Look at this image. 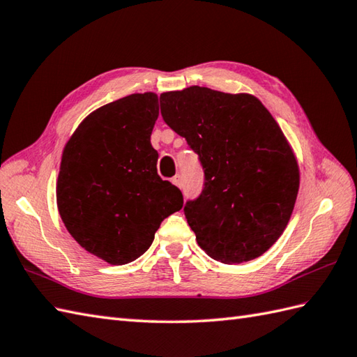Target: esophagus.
<instances>
[{
    "instance_id": "obj_1",
    "label": "esophagus",
    "mask_w": 357,
    "mask_h": 357,
    "mask_svg": "<svg viewBox=\"0 0 357 357\" xmlns=\"http://www.w3.org/2000/svg\"><path fill=\"white\" fill-rule=\"evenodd\" d=\"M172 182H173V184H175L176 187H181V185H182V179H181V176H179V175L173 176V178H172Z\"/></svg>"
}]
</instances>
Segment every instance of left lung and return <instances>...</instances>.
I'll list each match as a JSON object with an SVG mask.
<instances>
[{
  "instance_id": "8db88e82",
  "label": "left lung",
  "mask_w": 357,
  "mask_h": 357,
  "mask_svg": "<svg viewBox=\"0 0 357 357\" xmlns=\"http://www.w3.org/2000/svg\"><path fill=\"white\" fill-rule=\"evenodd\" d=\"M161 115L204 169V188L184 214L197 245L233 264L266 252L283 234L300 170L283 132L259 98L204 86L164 93Z\"/></svg>"
}]
</instances>
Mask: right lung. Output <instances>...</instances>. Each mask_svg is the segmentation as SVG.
Instances as JSON below:
<instances>
[{
    "instance_id": "obj_1",
    "label": "right lung",
    "mask_w": 357,
    "mask_h": 357,
    "mask_svg": "<svg viewBox=\"0 0 357 357\" xmlns=\"http://www.w3.org/2000/svg\"><path fill=\"white\" fill-rule=\"evenodd\" d=\"M156 94H130L89 114L63 149L56 187L62 222L109 264L143 255L161 222L184 204L181 190L156 172Z\"/></svg>"
}]
</instances>
